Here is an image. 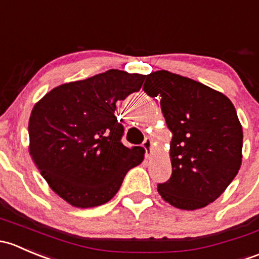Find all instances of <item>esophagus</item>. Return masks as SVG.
Segmentation results:
<instances>
[{
	"mask_svg": "<svg viewBox=\"0 0 259 259\" xmlns=\"http://www.w3.org/2000/svg\"><path fill=\"white\" fill-rule=\"evenodd\" d=\"M152 145H153V140L149 137H146L145 141L142 143V147L146 149V157L151 156V149H152Z\"/></svg>",
	"mask_w": 259,
	"mask_h": 259,
	"instance_id": "1",
	"label": "esophagus"
}]
</instances>
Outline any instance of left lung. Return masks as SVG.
<instances>
[{
  "instance_id": "1",
  "label": "left lung",
  "mask_w": 259,
  "mask_h": 259,
  "mask_svg": "<svg viewBox=\"0 0 259 259\" xmlns=\"http://www.w3.org/2000/svg\"><path fill=\"white\" fill-rule=\"evenodd\" d=\"M143 90L161 98L172 132V176L158 193L180 209L208 206L233 181L242 164L243 131L231 100L218 91L168 71L147 74Z\"/></svg>"
}]
</instances>
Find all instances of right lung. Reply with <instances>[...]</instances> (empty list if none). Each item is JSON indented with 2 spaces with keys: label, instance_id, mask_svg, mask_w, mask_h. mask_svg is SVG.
<instances>
[{
  "label": "right lung",
  "instance_id": "add662e5",
  "mask_svg": "<svg viewBox=\"0 0 259 259\" xmlns=\"http://www.w3.org/2000/svg\"><path fill=\"white\" fill-rule=\"evenodd\" d=\"M145 74L108 70L51 90L28 122L32 161L57 196L77 208L106 203L126 173L145 158L142 147L121 143L117 101L137 92Z\"/></svg>",
  "mask_w": 259,
  "mask_h": 259
}]
</instances>
